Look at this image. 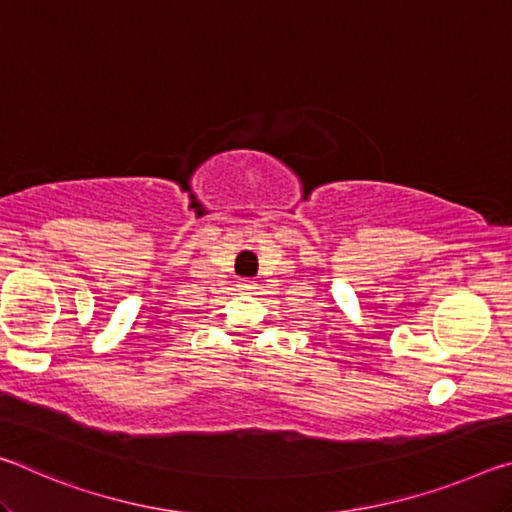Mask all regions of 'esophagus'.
Returning a JSON list of instances; mask_svg holds the SVG:
<instances>
[{"mask_svg": "<svg viewBox=\"0 0 512 512\" xmlns=\"http://www.w3.org/2000/svg\"><path fill=\"white\" fill-rule=\"evenodd\" d=\"M239 289H241V291H250V289H255V282H253V280H248V277H244V280L239 282Z\"/></svg>", "mask_w": 512, "mask_h": 512, "instance_id": "1", "label": "esophagus"}]
</instances>
